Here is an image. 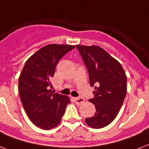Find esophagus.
Returning a JSON list of instances; mask_svg holds the SVG:
<instances>
[{
  "label": "esophagus",
  "mask_w": 149,
  "mask_h": 149,
  "mask_svg": "<svg viewBox=\"0 0 149 149\" xmlns=\"http://www.w3.org/2000/svg\"><path fill=\"white\" fill-rule=\"evenodd\" d=\"M75 102H76V104H78V105H80V104H84V102H85V99L83 97H77L74 99Z\"/></svg>",
  "instance_id": "obj_1"
}]
</instances>
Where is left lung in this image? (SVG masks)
<instances>
[{"label": "left lung", "instance_id": "1", "mask_svg": "<svg viewBox=\"0 0 149 149\" xmlns=\"http://www.w3.org/2000/svg\"><path fill=\"white\" fill-rule=\"evenodd\" d=\"M88 71L94 97L89 101L96 112L85 121L93 128H102L118 115L127 93V77L120 63L97 45H76Z\"/></svg>", "mask_w": 149, "mask_h": 149}]
</instances>
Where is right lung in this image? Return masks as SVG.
Instances as JSON below:
<instances>
[{
	"label": "right lung",
	"mask_w": 149,
	"mask_h": 149,
	"mask_svg": "<svg viewBox=\"0 0 149 149\" xmlns=\"http://www.w3.org/2000/svg\"><path fill=\"white\" fill-rule=\"evenodd\" d=\"M74 45L51 44L37 51L26 61L18 79V91L22 105L31 121L37 127L50 130L60 123L67 96L51 92L58 61L73 49Z\"/></svg>",
	"instance_id": "right-lung-1"
}]
</instances>
